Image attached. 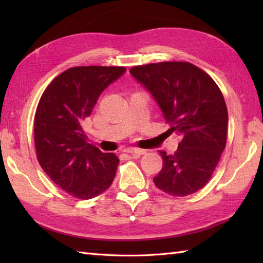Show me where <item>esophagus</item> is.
Returning a JSON list of instances; mask_svg holds the SVG:
<instances>
[{
  "label": "esophagus",
  "mask_w": 263,
  "mask_h": 263,
  "mask_svg": "<svg viewBox=\"0 0 263 263\" xmlns=\"http://www.w3.org/2000/svg\"><path fill=\"white\" fill-rule=\"evenodd\" d=\"M122 152L126 153V154H131L132 156H135V157H138V156H141V155L146 153L144 150L139 149V148H124L122 150Z\"/></svg>",
  "instance_id": "obj_1"
}]
</instances>
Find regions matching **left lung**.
Listing matches in <instances>:
<instances>
[{"label": "left lung", "instance_id": "obj_1", "mask_svg": "<svg viewBox=\"0 0 263 263\" xmlns=\"http://www.w3.org/2000/svg\"><path fill=\"white\" fill-rule=\"evenodd\" d=\"M131 74L152 92L171 127L181 139L175 154L160 152L163 168L154 177L161 191L185 197L202 189L212 176L227 142L228 113L214 79L181 61L136 65Z\"/></svg>", "mask_w": 263, "mask_h": 263}]
</instances>
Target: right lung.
<instances>
[{
    "label": "right lung",
    "mask_w": 263,
    "mask_h": 263,
    "mask_svg": "<svg viewBox=\"0 0 263 263\" xmlns=\"http://www.w3.org/2000/svg\"><path fill=\"white\" fill-rule=\"evenodd\" d=\"M124 66H73L43 92L33 137L39 165L66 193L81 200L102 194L113 183L120 159L87 142L82 122L99 95L124 73Z\"/></svg>",
    "instance_id": "1"
}]
</instances>
